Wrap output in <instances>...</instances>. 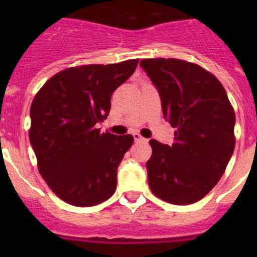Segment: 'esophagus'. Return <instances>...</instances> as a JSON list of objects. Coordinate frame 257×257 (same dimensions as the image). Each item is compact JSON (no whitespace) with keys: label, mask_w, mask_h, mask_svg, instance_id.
Wrapping results in <instances>:
<instances>
[{"label":"esophagus","mask_w":257,"mask_h":257,"mask_svg":"<svg viewBox=\"0 0 257 257\" xmlns=\"http://www.w3.org/2000/svg\"><path fill=\"white\" fill-rule=\"evenodd\" d=\"M133 138H134V141H136V142L144 141V138H143V137H142L139 133H133Z\"/></svg>","instance_id":"34e87169"}]
</instances>
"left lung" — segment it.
Listing matches in <instances>:
<instances>
[{
	"instance_id": "obj_1",
	"label": "left lung",
	"mask_w": 257,
	"mask_h": 257,
	"mask_svg": "<svg viewBox=\"0 0 257 257\" xmlns=\"http://www.w3.org/2000/svg\"><path fill=\"white\" fill-rule=\"evenodd\" d=\"M141 67L159 93L174 143L149 141L148 183L175 205L203 199L224 174L235 149V112L221 83L198 64L174 58L143 59Z\"/></svg>"
}]
</instances>
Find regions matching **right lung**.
Returning a JSON list of instances; mask_svg holds the SVG:
<instances>
[{
	"label": "right lung",
	"mask_w": 257,
	"mask_h": 257,
	"mask_svg": "<svg viewBox=\"0 0 257 257\" xmlns=\"http://www.w3.org/2000/svg\"><path fill=\"white\" fill-rule=\"evenodd\" d=\"M138 62L64 69L33 99L30 142L38 170L53 193L71 205H97L115 191L118 167L134 138L100 133L95 125L107 118L113 92Z\"/></svg>",
	"instance_id": "1"
}]
</instances>
